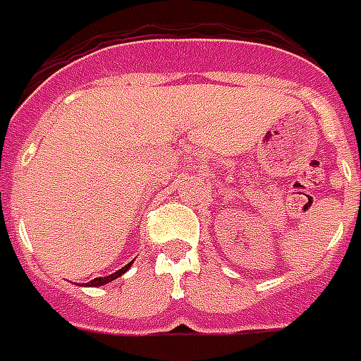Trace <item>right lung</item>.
Segmentation results:
<instances>
[{"label": "right lung", "instance_id": "right-lung-1", "mask_svg": "<svg viewBox=\"0 0 361 361\" xmlns=\"http://www.w3.org/2000/svg\"><path fill=\"white\" fill-rule=\"evenodd\" d=\"M132 264H134V262H128L126 267H122L118 272H114V274H111V276H104V278H94V280H91V282L87 283V286H91V288H99V286H104V283L112 282V280L120 278V276L124 274V272H128V268L132 267Z\"/></svg>", "mask_w": 361, "mask_h": 361}]
</instances>
